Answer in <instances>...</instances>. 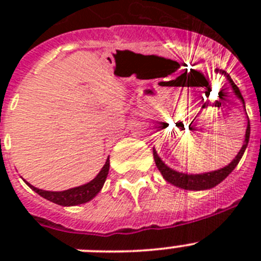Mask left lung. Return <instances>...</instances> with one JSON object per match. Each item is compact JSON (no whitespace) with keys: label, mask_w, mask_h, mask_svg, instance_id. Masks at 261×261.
Returning <instances> with one entry per match:
<instances>
[{"label":"left lung","mask_w":261,"mask_h":261,"mask_svg":"<svg viewBox=\"0 0 261 261\" xmlns=\"http://www.w3.org/2000/svg\"><path fill=\"white\" fill-rule=\"evenodd\" d=\"M217 71H220L221 74H223L226 78H227L229 84L231 85L232 90H234L235 95L238 96V98L242 100V103L244 105L243 96H242L238 86H237V85L232 82L231 77H230V75L227 74L225 70H218V69H217ZM250 130H251L250 120H248L247 129H246V138H244V144H243V146H242L241 150H239V153L237 154V156H235V158L232 159L231 162L226 166V167L220 168V170H216V171L205 172V174H183V172H177V171H175V170H172V168L168 167L167 165H165V163L162 162V159L158 156V154H156L155 150H153L154 161H155V165H156V167H158L159 171H161V174L163 175V177H165L168 183H171V184H174V186L179 187V188H183V190H188V191L209 190V188H213V187H216L217 184H220L221 181H222L223 179H225V177L227 176V175H229L235 167H237V165H238L239 161H241L242 155H243L244 150H246V147H247V145H248V140H250Z\"/></svg>","instance_id":"left-lung-1"}]
</instances>
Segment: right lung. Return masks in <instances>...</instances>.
<instances>
[{"instance_id":"obj_1","label":"right lung","mask_w":261,"mask_h":261,"mask_svg":"<svg viewBox=\"0 0 261 261\" xmlns=\"http://www.w3.org/2000/svg\"><path fill=\"white\" fill-rule=\"evenodd\" d=\"M108 171H110V159L107 158L106 165L103 166L100 172L90 183L84 184V186L61 191V192H50V191L39 190V188L31 186L30 183H27V186L32 191H35L38 195H40L41 197H44V199L49 200V201L55 202V204L62 205V206H74V205L85 204V202L90 201V200L94 199L98 195L99 191L102 190L106 179H107Z\"/></svg>"}]
</instances>
